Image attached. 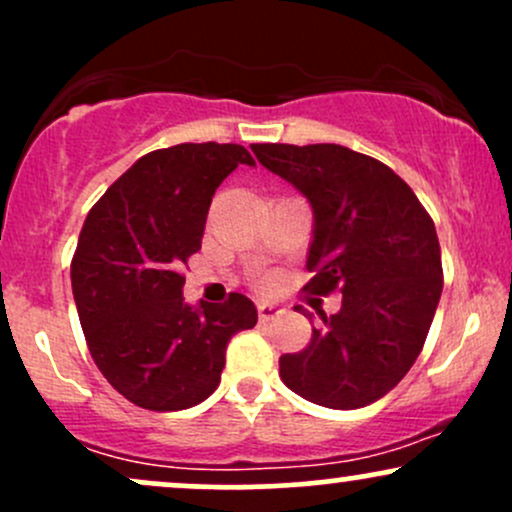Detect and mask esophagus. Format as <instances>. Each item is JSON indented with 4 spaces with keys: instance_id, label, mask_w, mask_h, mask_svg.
<instances>
[{
    "instance_id": "34e87169",
    "label": "esophagus",
    "mask_w": 512,
    "mask_h": 512,
    "mask_svg": "<svg viewBox=\"0 0 512 512\" xmlns=\"http://www.w3.org/2000/svg\"><path fill=\"white\" fill-rule=\"evenodd\" d=\"M281 313H284V308H279V305H274V303H260V305H257V315H260L262 322L274 320V317H279Z\"/></svg>"
}]
</instances>
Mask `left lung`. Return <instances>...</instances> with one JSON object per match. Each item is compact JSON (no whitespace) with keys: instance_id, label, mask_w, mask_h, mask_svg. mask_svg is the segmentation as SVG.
<instances>
[{"instance_id":"obj_1","label":"left lung","mask_w":512,"mask_h":512,"mask_svg":"<svg viewBox=\"0 0 512 512\" xmlns=\"http://www.w3.org/2000/svg\"><path fill=\"white\" fill-rule=\"evenodd\" d=\"M257 161L313 207L303 291H342L310 344L279 358L289 390L358 409L395 387L426 342L443 291L436 226L392 168L339 144H252ZM301 308V305H298Z\"/></svg>"}]
</instances>
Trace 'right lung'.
Segmentation results:
<instances>
[{"instance_id":"obj_1","label":"right lung","mask_w":512,"mask_h":512,"mask_svg":"<svg viewBox=\"0 0 512 512\" xmlns=\"http://www.w3.org/2000/svg\"><path fill=\"white\" fill-rule=\"evenodd\" d=\"M240 163V144H178L151 151L88 211L72 260V291L93 361L129 402L180 411L221 383L226 346L257 325L243 293L187 305L182 264L202 248L216 187Z\"/></svg>"}]
</instances>
